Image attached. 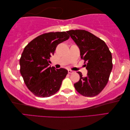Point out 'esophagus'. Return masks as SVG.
<instances>
[{
    "label": "esophagus",
    "instance_id": "esophagus-1",
    "mask_svg": "<svg viewBox=\"0 0 130 130\" xmlns=\"http://www.w3.org/2000/svg\"><path fill=\"white\" fill-rule=\"evenodd\" d=\"M74 72L73 71H72L71 70H68V73L69 74H71V73H73Z\"/></svg>",
    "mask_w": 130,
    "mask_h": 130
}]
</instances>
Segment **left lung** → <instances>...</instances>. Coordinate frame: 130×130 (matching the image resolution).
<instances>
[{
	"instance_id": "1",
	"label": "left lung",
	"mask_w": 130,
	"mask_h": 130,
	"mask_svg": "<svg viewBox=\"0 0 130 130\" xmlns=\"http://www.w3.org/2000/svg\"><path fill=\"white\" fill-rule=\"evenodd\" d=\"M67 33L79 47L81 59L86 63L88 70L85 77L78 71L80 79L74 84V87L83 96L98 95L108 82L113 67L111 52L103 40L89 32L76 29Z\"/></svg>"
}]
</instances>
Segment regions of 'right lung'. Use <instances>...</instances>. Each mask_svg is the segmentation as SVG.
<instances>
[{"instance_id": "add662e5", "label": "right lung", "mask_w": 130, "mask_h": 130, "mask_svg": "<svg viewBox=\"0 0 130 130\" xmlns=\"http://www.w3.org/2000/svg\"><path fill=\"white\" fill-rule=\"evenodd\" d=\"M69 37L66 32L46 33L24 47L19 60L20 72L24 83L35 95L48 97L59 90L68 71L49 67V60L57 46Z\"/></svg>"}]
</instances>
